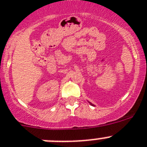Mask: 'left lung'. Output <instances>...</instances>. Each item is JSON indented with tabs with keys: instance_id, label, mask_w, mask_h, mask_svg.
<instances>
[{
	"instance_id": "1",
	"label": "left lung",
	"mask_w": 147,
	"mask_h": 147,
	"mask_svg": "<svg viewBox=\"0 0 147 147\" xmlns=\"http://www.w3.org/2000/svg\"><path fill=\"white\" fill-rule=\"evenodd\" d=\"M89 102V103H90V105H92V106H94V105H93V104H92V103H90V102Z\"/></svg>"
}]
</instances>
